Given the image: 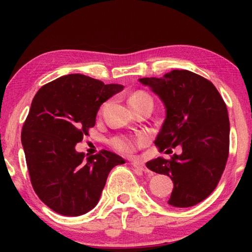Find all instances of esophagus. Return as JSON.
<instances>
[{
    "label": "esophagus",
    "instance_id": "esophagus-1",
    "mask_svg": "<svg viewBox=\"0 0 252 252\" xmlns=\"http://www.w3.org/2000/svg\"><path fill=\"white\" fill-rule=\"evenodd\" d=\"M132 167L141 172H148L147 167L143 163H141V162H133V163H132Z\"/></svg>",
    "mask_w": 252,
    "mask_h": 252
}]
</instances>
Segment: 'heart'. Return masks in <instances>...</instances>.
Instances as JSON below:
<instances>
[{
  "label": "heart",
  "mask_w": 252,
  "mask_h": 252,
  "mask_svg": "<svg viewBox=\"0 0 252 252\" xmlns=\"http://www.w3.org/2000/svg\"><path fill=\"white\" fill-rule=\"evenodd\" d=\"M127 103L133 110H136L142 106H153V99L147 91L136 90L132 92L127 97ZM106 103L101 106L99 114L102 113ZM146 143V140L141 136H131V135H117L111 139L110 144L114 150L122 153V155H132L140 147Z\"/></svg>",
  "instance_id": "1"
}]
</instances>
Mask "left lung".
<instances>
[{"mask_svg": "<svg viewBox=\"0 0 252 252\" xmlns=\"http://www.w3.org/2000/svg\"><path fill=\"white\" fill-rule=\"evenodd\" d=\"M139 81L150 87L167 109L155 144L160 152L182 148L181 155L157 158L147 162V168L171 178L169 204L192 207L211 194L224 171L230 133L227 105L210 81L188 70Z\"/></svg>", "mask_w": 252, "mask_h": 252, "instance_id": "left-lung-1", "label": "left lung"}]
</instances>
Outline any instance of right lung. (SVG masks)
Returning <instances> with one entry per match:
<instances>
[{"label":"right lung","instance_id":"right-lung-1","mask_svg":"<svg viewBox=\"0 0 252 252\" xmlns=\"http://www.w3.org/2000/svg\"><path fill=\"white\" fill-rule=\"evenodd\" d=\"M123 90L83 74L43 85L32 101L21 141L34 191L53 211L81 216L96 206L109 172L125 160L101 150L84 158L75 144L94 126L100 105Z\"/></svg>","mask_w":252,"mask_h":252}]
</instances>
